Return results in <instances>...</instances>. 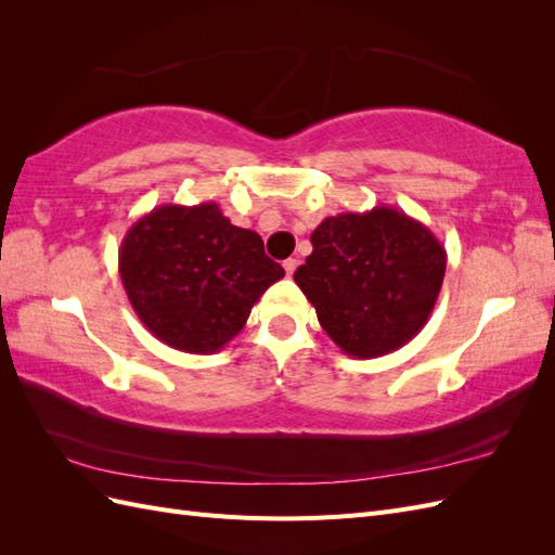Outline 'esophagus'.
<instances>
[{
    "label": "esophagus",
    "instance_id": "34e87169",
    "mask_svg": "<svg viewBox=\"0 0 555 555\" xmlns=\"http://www.w3.org/2000/svg\"><path fill=\"white\" fill-rule=\"evenodd\" d=\"M296 268H298V259H287V261H284V271H287L289 278L294 275Z\"/></svg>",
    "mask_w": 555,
    "mask_h": 555
}]
</instances>
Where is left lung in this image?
Returning <instances> with one entry per match:
<instances>
[{
    "mask_svg": "<svg viewBox=\"0 0 555 555\" xmlns=\"http://www.w3.org/2000/svg\"><path fill=\"white\" fill-rule=\"evenodd\" d=\"M310 243L294 280L345 354H391L424 328L447 268V251L426 224L377 206L326 217Z\"/></svg>",
    "mask_w": 555,
    "mask_h": 555,
    "instance_id": "8db88e82",
    "label": "left lung"
}]
</instances>
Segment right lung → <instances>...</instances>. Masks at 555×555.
<instances>
[{"instance_id":"right-lung-1","label":"right lung","mask_w":555,"mask_h":555,"mask_svg":"<svg viewBox=\"0 0 555 555\" xmlns=\"http://www.w3.org/2000/svg\"><path fill=\"white\" fill-rule=\"evenodd\" d=\"M117 268L143 326L188 354L220 351L284 278L259 233L233 227L212 201L164 204L143 215L125 233Z\"/></svg>"}]
</instances>
